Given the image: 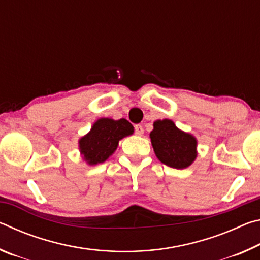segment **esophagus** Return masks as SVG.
Returning a JSON list of instances; mask_svg holds the SVG:
<instances>
[{"mask_svg": "<svg viewBox=\"0 0 260 260\" xmlns=\"http://www.w3.org/2000/svg\"><path fill=\"white\" fill-rule=\"evenodd\" d=\"M134 131H135V134L136 135H142L143 134V127H142V125H140V124L135 125L134 126Z\"/></svg>", "mask_w": 260, "mask_h": 260, "instance_id": "obj_1", "label": "esophagus"}]
</instances>
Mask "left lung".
<instances>
[{
  "instance_id": "left-lung-1",
  "label": "left lung",
  "mask_w": 260,
  "mask_h": 260,
  "mask_svg": "<svg viewBox=\"0 0 260 260\" xmlns=\"http://www.w3.org/2000/svg\"><path fill=\"white\" fill-rule=\"evenodd\" d=\"M150 139L158 159L173 169H186L197 156L196 139L180 131L172 120L153 122Z\"/></svg>"
}]
</instances>
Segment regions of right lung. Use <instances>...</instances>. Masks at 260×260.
<instances>
[{
  "label": "right lung",
  "mask_w": 260,
  "mask_h": 260,
  "mask_svg": "<svg viewBox=\"0 0 260 260\" xmlns=\"http://www.w3.org/2000/svg\"><path fill=\"white\" fill-rule=\"evenodd\" d=\"M133 126L126 119H99L89 133L79 141L83 158L89 165L105 161L117 149L119 140L133 134Z\"/></svg>",
  "instance_id": "add662e5"
}]
</instances>
